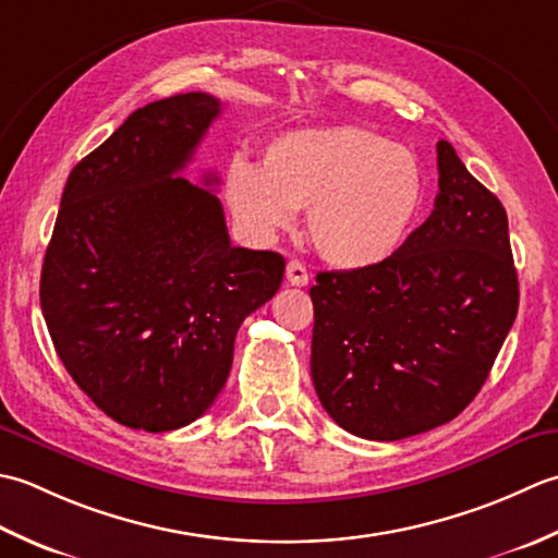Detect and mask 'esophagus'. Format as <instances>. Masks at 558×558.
Segmentation results:
<instances>
[{
  "label": "esophagus",
  "instance_id": "34e87169",
  "mask_svg": "<svg viewBox=\"0 0 558 558\" xmlns=\"http://www.w3.org/2000/svg\"><path fill=\"white\" fill-rule=\"evenodd\" d=\"M287 281L291 283V287H305V283L311 281L308 269H305V265L299 263V259H291V263L287 265Z\"/></svg>",
  "mask_w": 558,
  "mask_h": 558
}]
</instances>
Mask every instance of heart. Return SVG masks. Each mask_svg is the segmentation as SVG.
I'll return each instance as SVG.
<instances>
[{"mask_svg":"<svg viewBox=\"0 0 558 558\" xmlns=\"http://www.w3.org/2000/svg\"><path fill=\"white\" fill-rule=\"evenodd\" d=\"M422 199L414 151L356 124L287 132L267 146L263 168L235 161L226 173V202L250 238L269 241L305 209L311 243L339 269L390 259Z\"/></svg>","mask_w":558,"mask_h":558,"instance_id":"heart-1","label":"heart"}]
</instances>
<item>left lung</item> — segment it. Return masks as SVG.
Segmentation results:
<instances>
[{
    "mask_svg": "<svg viewBox=\"0 0 558 558\" xmlns=\"http://www.w3.org/2000/svg\"><path fill=\"white\" fill-rule=\"evenodd\" d=\"M428 219L385 263L317 271L311 375L349 434L400 440L452 422L482 390L518 315L508 216L438 146Z\"/></svg>",
    "mask_w": 558,
    "mask_h": 558,
    "instance_id": "obj_1",
    "label": "left lung"
}]
</instances>
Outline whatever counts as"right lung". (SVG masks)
Instances as JSON below:
<instances>
[{
	"label": "right lung",
	"mask_w": 558,
	"mask_h": 558,
	"mask_svg": "<svg viewBox=\"0 0 558 558\" xmlns=\"http://www.w3.org/2000/svg\"><path fill=\"white\" fill-rule=\"evenodd\" d=\"M219 112L202 90L134 110L74 166L45 250L40 308L57 356L100 412L149 434L214 404L238 327L287 265L233 247L219 197L180 175Z\"/></svg>",
	"instance_id": "obj_1"
}]
</instances>
